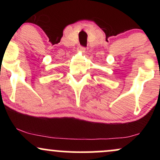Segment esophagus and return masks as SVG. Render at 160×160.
I'll list each match as a JSON object with an SVG mask.
<instances>
[{"mask_svg":"<svg viewBox=\"0 0 160 160\" xmlns=\"http://www.w3.org/2000/svg\"><path fill=\"white\" fill-rule=\"evenodd\" d=\"M85 50H86V48L85 47H79V51H80V52H85Z\"/></svg>","mask_w":160,"mask_h":160,"instance_id":"34e87169","label":"esophagus"}]
</instances>
